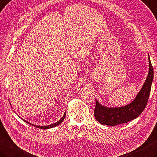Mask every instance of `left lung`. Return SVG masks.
Segmentation results:
<instances>
[{
  "label": "left lung",
  "mask_w": 157,
  "mask_h": 157,
  "mask_svg": "<svg viewBox=\"0 0 157 157\" xmlns=\"http://www.w3.org/2000/svg\"><path fill=\"white\" fill-rule=\"evenodd\" d=\"M149 60V72L140 93L131 103L121 107H107L101 105L96 100L94 114L97 121L101 124L116 126L127 123L136 119L145 109L150 96L151 86L154 77V71Z\"/></svg>",
  "instance_id": "obj_1"
}]
</instances>
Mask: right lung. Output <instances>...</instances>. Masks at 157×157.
<instances>
[{
	"label": "right lung",
	"mask_w": 157,
	"mask_h": 157,
	"mask_svg": "<svg viewBox=\"0 0 157 157\" xmlns=\"http://www.w3.org/2000/svg\"><path fill=\"white\" fill-rule=\"evenodd\" d=\"M65 116H66V113H64V116H63V117H62V118L60 119L59 121H58V122H55V123H54V124H50V125H48V126H36V125H35V124H31V123H30V122H27V121H24V120H23V119H22V120H23V121H24V122H27V123H29V124L32 125V126H34V127H37V128H41V129H48V128H53V127H56V126L59 125L60 124L62 123V122L64 121V118H65Z\"/></svg>",
	"instance_id": "1"
}]
</instances>
